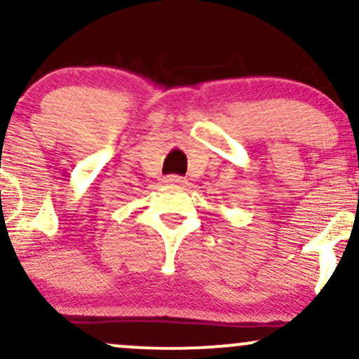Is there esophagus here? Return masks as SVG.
I'll use <instances>...</instances> for the list:
<instances>
[{"label": "esophagus", "mask_w": 359, "mask_h": 359, "mask_svg": "<svg viewBox=\"0 0 359 359\" xmlns=\"http://www.w3.org/2000/svg\"><path fill=\"white\" fill-rule=\"evenodd\" d=\"M165 182L168 185H184L185 179H184V177H180V175H168L165 179Z\"/></svg>", "instance_id": "esophagus-1"}]
</instances>
